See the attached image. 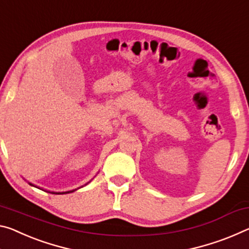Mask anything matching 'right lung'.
<instances>
[{"instance_id":"1","label":"right lung","mask_w":249,"mask_h":249,"mask_svg":"<svg viewBox=\"0 0 249 249\" xmlns=\"http://www.w3.org/2000/svg\"><path fill=\"white\" fill-rule=\"evenodd\" d=\"M30 185H32V184L30 183ZM71 192H74V191H71ZM71 192H65V193H71ZM65 193L64 192H63V193H53V194H65Z\"/></svg>"}]
</instances>
